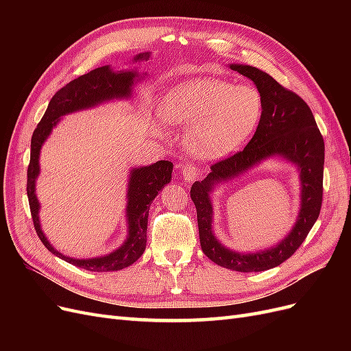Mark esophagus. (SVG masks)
Returning <instances> with one entry per match:
<instances>
[{
    "instance_id": "esophagus-1",
    "label": "esophagus",
    "mask_w": 351,
    "mask_h": 351,
    "mask_svg": "<svg viewBox=\"0 0 351 351\" xmlns=\"http://www.w3.org/2000/svg\"><path fill=\"white\" fill-rule=\"evenodd\" d=\"M180 174H182L184 182L190 183V182H193V180H196L200 176V171L193 165H186V167L182 168V173H180Z\"/></svg>"
}]
</instances>
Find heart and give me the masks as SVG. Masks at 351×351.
I'll use <instances>...</instances> for the list:
<instances>
[{"instance_id": "heart-1", "label": "heart", "mask_w": 351, "mask_h": 351, "mask_svg": "<svg viewBox=\"0 0 351 351\" xmlns=\"http://www.w3.org/2000/svg\"><path fill=\"white\" fill-rule=\"evenodd\" d=\"M262 114L263 98L256 88L218 77L192 79L165 95L158 130L164 132L165 120L189 127V151L209 161L237 151L258 129Z\"/></svg>"}]
</instances>
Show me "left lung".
<instances>
[{"label": "left lung", "instance_id": "1", "mask_svg": "<svg viewBox=\"0 0 351 351\" xmlns=\"http://www.w3.org/2000/svg\"><path fill=\"white\" fill-rule=\"evenodd\" d=\"M230 69L250 79L263 98V114L250 142L243 151L210 167L202 182H195L190 197L197 210L200 246L206 256L222 268L239 272H261L278 267L300 247L319 217L325 145L315 117L299 95L256 67L230 64ZM269 157H281L300 169L301 210L292 231L272 248L258 252H237L226 248L211 231L213 207L210 193Z\"/></svg>", "mask_w": 351, "mask_h": 351}]
</instances>
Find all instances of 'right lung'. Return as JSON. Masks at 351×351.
<instances>
[{
  "label": "right lung",
  "mask_w": 351,
  "mask_h": 351,
  "mask_svg": "<svg viewBox=\"0 0 351 351\" xmlns=\"http://www.w3.org/2000/svg\"><path fill=\"white\" fill-rule=\"evenodd\" d=\"M151 58V52H142L134 57V62ZM142 79L137 70L114 71L110 66L95 69L83 76L71 80L61 88L48 104V108L36 125L30 142V162L27 167V197L30 214L34 219L36 234L44 246L56 256L64 259L74 267L93 272H111L130 267L139 259L146 249V230L149 206L165 184L171 182L173 164L158 161L152 165L136 167L130 169L127 183V239L119 249L108 254L90 259H74L60 253L48 241L39 221V200L36 197V178L40 173L39 155L52 129L61 117L67 114L97 107L99 104L114 99H129L133 95V86Z\"/></svg>",
  "instance_id": "add662e5"
}]
</instances>
